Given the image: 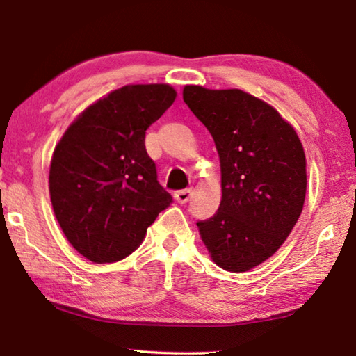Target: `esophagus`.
I'll return each mask as SVG.
<instances>
[{"instance_id":"1","label":"esophagus","mask_w":356,"mask_h":356,"mask_svg":"<svg viewBox=\"0 0 356 356\" xmlns=\"http://www.w3.org/2000/svg\"><path fill=\"white\" fill-rule=\"evenodd\" d=\"M191 193H193V191H191V188L179 190V191L174 193V197H176L177 202H180V204H185V202H188V201H190Z\"/></svg>"}]
</instances>
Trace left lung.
Listing matches in <instances>:
<instances>
[{"label": "left lung", "mask_w": 356, "mask_h": 356, "mask_svg": "<svg viewBox=\"0 0 356 356\" xmlns=\"http://www.w3.org/2000/svg\"><path fill=\"white\" fill-rule=\"evenodd\" d=\"M184 102L212 135L220 156L221 202L197 221L212 261L232 273L273 256L298 221L306 156L298 135L272 105L240 89L184 88Z\"/></svg>", "instance_id": "8db88e82"}]
</instances>
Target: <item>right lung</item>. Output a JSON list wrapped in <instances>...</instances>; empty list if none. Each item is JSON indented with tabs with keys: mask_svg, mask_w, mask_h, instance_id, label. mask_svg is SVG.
<instances>
[{
	"mask_svg": "<svg viewBox=\"0 0 356 356\" xmlns=\"http://www.w3.org/2000/svg\"><path fill=\"white\" fill-rule=\"evenodd\" d=\"M176 95L170 84H127L88 106L56 144L51 206L70 245L91 262L131 254L172 202L144 138Z\"/></svg>",
	"mask_w": 356,
	"mask_h": 356,
	"instance_id": "obj_1",
	"label": "right lung"
}]
</instances>
